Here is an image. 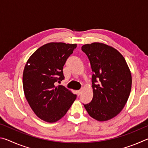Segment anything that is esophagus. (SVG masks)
<instances>
[{
  "mask_svg": "<svg viewBox=\"0 0 148 148\" xmlns=\"http://www.w3.org/2000/svg\"><path fill=\"white\" fill-rule=\"evenodd\" d=\"M76 92H77V95H80L82 94V90L80 89V90H77V91H76Z\"/></svg>",
  "mask_w": 148,
  "mask_h": 148,
  "instance_id": "esophagus-1",
  "label": "esophagus"
}]
</instances>
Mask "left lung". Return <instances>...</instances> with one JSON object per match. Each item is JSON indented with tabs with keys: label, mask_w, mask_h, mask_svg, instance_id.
<instances>
[{
	"label": "left lung",
	"mask_w": 148,
	"mask_h": 148,
	"mask_svg": "<svg viewBox=\"0 0 148 148\" xmlns=\"http://www.w3.org/2000/svg\"><path fill=\"white\" fill-rule=\"evenodd\" d=\"M92 71L91 102L84 104L87 113L99 121L111 119L121 112L129 99L132 76L123 56L113 47L94 42L85 44Z\"/></svg>",
	"instance_id": "1"
}]
</instances>
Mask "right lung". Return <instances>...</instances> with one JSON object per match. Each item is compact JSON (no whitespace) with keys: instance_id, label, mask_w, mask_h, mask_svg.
Segmentation results:
<instances>
[{"instance_id":"1","label":"right lung","mask_w":148,"mask_h":148,"mask_svg":"<svg viewBox=\"0 0 148 148\" xmlns=\"http://www.w3.org/2000/svg\"><path fill=\"white\" fill-rule=\"evenodd\" d=\"M76 44L50 42L29 57L23 74L25 96L40 119L55 123L61 119L76 99V95L62 86L63 66Z\"/></svg>"}]
</instances>
